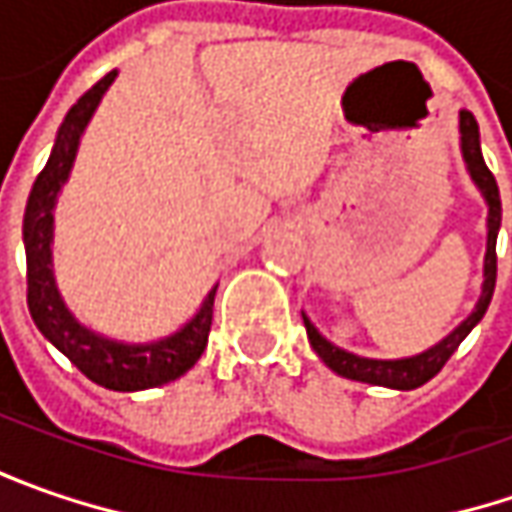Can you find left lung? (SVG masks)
<instances>
[{"label":"left lung","mask_w":512,"mask_h":512,"mask_svg":"<svg viewBox=\"0 0 512 512\" xmlns=\"http://www.w3.org/2000/svg\"><path fill=\"white\" fill-rule=\"evenodd\" d=\"M462 122H459V130H462V153L464 162H467V170L473 176V182L479 185V190L487 199V256H484V287H482V299L476 310L464 319L462 325L456 327L447 339L424 350L413 359H396V362H382V359H362V356H353L347 350H339L333 344L327 342L325 336L310 325L305 313L307 327V339L313 344V350L319 353V359L336 370L344 379H353V382H367V384H382V387H396V390H413V387H422L424 382H430L439 370H442L447 359L456 353V347L464 342V336L473 330V327L482 322V316L487 313V305L493 299V290H496V236H499V225H502V199H499V185H496V176L490 173V168L484 165L482 145H479V122L473 119L470 110H462L459 113Z\"/></svg>","instance_id":"obj_1"}]
</instances>
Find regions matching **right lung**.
Instances as JSON below:
<instances>
[{"instance_id":"add662e5","label":"right lung","mask_w":512,"mask_h":512,"mask_svg":"<svg viewBox=\"0 0 512 512\" xmlns=\"http://www.w3.org/2000/svg\"><path fill=\"white\" fill-rule=\"evenodd\" d=\"M113 79H116V70H110L105 79H99L68 110L62 128L56 133V145L50 150L48 165L36 176L33 190H30L22 236H25V256H28V307L36 327L88 376L90 382L128 393V390H148V387L173 382L199 362V356L207 347L210 322H213L216 287L207 293L202 310L179 333L153 344H119L96 336L93 330L82 327L70 316V310L56 290L53 273H50L56 193L68 179L76 148H79V136Z\"/></svg>"}]
</instances>
